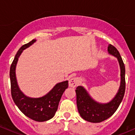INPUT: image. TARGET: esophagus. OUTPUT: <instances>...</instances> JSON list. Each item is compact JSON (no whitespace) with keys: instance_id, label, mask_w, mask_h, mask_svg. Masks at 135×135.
<instances>
[{"instance_id":"obj_1","label":"esophagus","mask_w":135,"mask_h":135,"mask_svg":"<svg viewBox=\"0 0 135 135\" xmlns=\"http://www.w3.org/2000/svg\"><path fill=\"white\" fill-rule=\"evenodd\" d=\"M78 84H79V79L76 77L72 78V79H70L69 81V85L70 87H76V85H77Z\"/></svg>"}]
</instances>
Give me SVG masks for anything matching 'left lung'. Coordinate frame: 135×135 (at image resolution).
<instances>
[{"label": "left lung", "instance_id": "1", "mask_svg": "<svg viewBox=\"0 0 135 135\" xmlns=\"http://www.w3.org/2000/svg\"><path fill=\"white\" fill-rule=\"evenodd\" d=\"M108 52L118 60L120 69V84L115 97L107 103H100L93 99L83 86L75 90L76 105L80 117L90 123H100L111 117L122 102L125 92V67L120 53L114 46L109 45Z\"/></svg>", "mask_w": 135, "mask_h": 135}]
</instances>
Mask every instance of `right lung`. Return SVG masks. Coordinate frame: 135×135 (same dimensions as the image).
<instances>
[{
    "mask_svg": "<svg viewBox=\"0 0 135 135\" xmlns=\"http://www.w3.org/2000/svg\"><path fill=\"white\" fill-rule=\"evenodd\" d=\"M36 41V39H33L21 46L15 55L10 69L11 94L15 104L25 115L35 121L44 122L50 120L55 116L62 95L69 86V81L57 83L47 94L41 97H29L21 91L16 77V64L23 50Z\"/></svg>",
    "mask_w": 135,
    "mask_h": 135,
    "instance_id": "obj_1",
    "label": "right lung"
}]
</instances>
